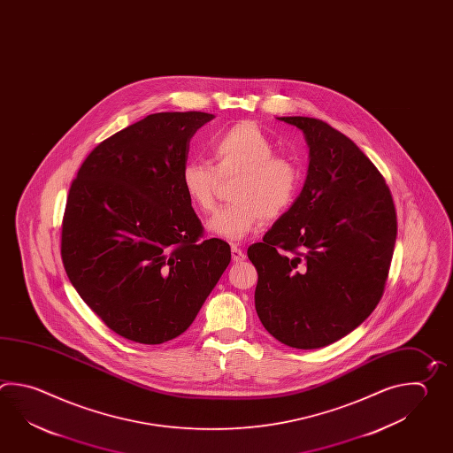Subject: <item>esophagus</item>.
<instances>
[{"instance_id": "34e87169", "label": "esophagus", "mask_w": 453, "mask_h": 453, "mask_svg": "<svg viewBox=\"0 0 453 453\" xmlns=\"http://www.w3.org/2000/svg\"><path fill=\"white\" fill-rule=\"evenodd\" d=\"M231 255L234 261H243V259H245V253H243L241 247H237V245H232Z\"/></svg>"}]
</instances>
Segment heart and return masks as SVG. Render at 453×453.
<instances>
[{"label":"heart","instance_id":"obj_1","mask_svg":"<svg viewBox=\"0 0 453 453\" xmlns=\"http://www.w3.org/2000/svg\"><path fill=\"white\" fill-rule=\"evenodd\" d=\"M212 165L187 161L180 182L188 200L202 211H211L219 177L237 176L232 185V203L208 222V229L226 241H242L265 219H276L296 202L300 169L287 157H279L273 140L255 122H239L214 134L208 142Z\"/></svg>","mask_w":453,"mask_h":453}]
</instances>
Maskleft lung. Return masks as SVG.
<instances>
[{
    "mask_svg": "<svg viewBox=\"0 0 453 453\" xmlns=\"http://www.w3.org/2000/svg\"><path fill=\"white\" fill-rule=\"evenodd\" d=\"M310 147L302 194L250 245L258 271L255 308L273 337L321 349L357 329L378 306L397 239V212L378 167L324 120L279 118Z\"/></svg>",
    "mask_w": 453,
    "mask_h": 453,
    "instance_id": "obj_1",
    "label": "left lung"
}]
</instances>
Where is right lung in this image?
<instances>
[{
  "mask_svg": "<svg viewBox=\"0 0 453 453\" xmlns=\"http://www.w3.org/2000/svg\"><path fill=\"white\" fill-rule=\"evenodd\" d=\"M212 118L150 114L93 148L71 184L65 273L124 339L157 345L185 333L231 263L227 242L203 239L180 182L190 140Z\"/></svg>",
  "mask_w": 453,
  "mask_h": 453,
  "instance_id": "add662e5",
  "label": "right lung"
}]
</instances>
